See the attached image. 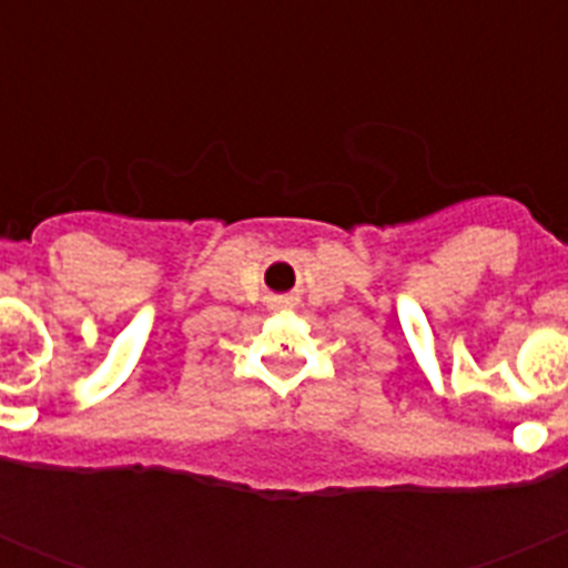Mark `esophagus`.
Wrapping results in <instances>:
<instances>
[{
	"mask_svg": "<svg viewBox=\"0 0 568 568\" xmlns=\"http://www.w3.org/2000/svg\"><path fill=\"white\" fill-rule=\"evenodd\" d=\"M284 304H290V301H284Z\"/></svg>",
	"mask_w": 568,
	"mask_h": 568,
	"instance_id": "1",
	"label": "esophagus"
}]
</instances>
